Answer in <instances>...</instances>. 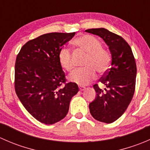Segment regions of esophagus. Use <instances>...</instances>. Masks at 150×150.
Wrapping results in <instances>:
<instances>
[{
  "label": "esophagus",
  "mask_w": 150,
  "mask_h": 150,
  "mask_svg": "<svg viewBox=\"0 0 150 150\" xmlns=\"http://www.w3.org/2000/svg\"><path fill=\"white\" fill-rule=\"evenodd\" d=\"M79 88H80V90H81V91H83V90H85V89L86 88L85 87V86H79Z\"/></svg>",
  "instance_id": "obj_1"
}]
</instances>
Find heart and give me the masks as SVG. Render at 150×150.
Wrapping results in <instances>:
<instances>
[{
  "label": "heart",
  "instance_id": "obj_1",
  "mask_svg": "<svg viewBox=\"0 0 150 150\" xmlns=\"http://www.w3.org/2000/svg\"><path fill=\"white\" fill-rule=\"evenodd\" d=\"M73 44L78 50L87 54V57L83 63L85 68L72 72L69 76L71 81L79 85H87L96 78V71L101 75L108 71L111 63V54L102 47V41L99 38L91 35H83L75 38ZM58 59L63 69L69 72L73 70L72 54L69 48H62Z\"/></svg>",
  "mask_w": 150,
  "mask_h": 150
}]
</instances>
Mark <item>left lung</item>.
I'll use <instances>...</instances> for the list:
<instances>
[{"mask_svg":"<svg viewBox=\"0 0 150 150\" xmlns=\"http://www.w3.org/2000/svg\"><path fill=\"white\" fill-rule=\"evenodd\" d=\"M99 35L111 52V67L99 81L106 86L93 85L96 97L89 104L91 115L96 120L111 123L125 112L132 100L136 86L137 64L131 47L121 36L104 28L86 30Z\"/></svg>","mask_w":150,"mask_h":150,"instance_id":"obj_1","label":"left lung"}]
</instances>
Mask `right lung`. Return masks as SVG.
<instances>
[{
  "label": "right lung",
  "mask_w": 150,
  "mask_h": 150,
  "mask_svg": "<svg viewBox=\"0 0 150 150\" xmlns=\"http://www.w3.org/2000/svg\"><path fill=\"white\" fill-rule=\"evenodd\" d=\"M75 34L42 35L27 42L16 57V95L33 117L47 125L65 117L71 99L79 91L75 83L67 82L58 59L60 49Z\"/></svg>",
  "instance_id": "1"
}]
</instances>
